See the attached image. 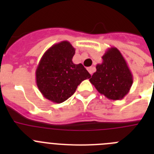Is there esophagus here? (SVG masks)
Returning <instances> with one entry per match:
<instances>
[{"mask_svg": "<svg viewBox=\"0 0 154 154\" xmlns=\"http://www.w3.org/2000/svg\"><path fill=\"white\" fill-rule=\"evenodd\" d=\"M87 70H88V72H89L91 75H92V73H93L94 71H95V69H94L93 67H89L87 68Z\"/></svg>", "mask_w": 154, "mask_h": 154, "instance_id": "obj_1", "label": "esophagus"}]
</instances>
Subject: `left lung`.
Wrapping results in <instances>:
<instances>
[{
	"label": "left lung",
	"mask_w": 154,
	"mask_h": 154,
	"mask_svg": "<svg viewBox=\"0 0 154 154\" xmlns=\"http://www.w3.org/2000/svg\"><path fill=\"white\" fill-rule=\"evenodd\" d=\"M97 64L96 72L89 79L98 92L112 100L122 99L133 82V75L125 58L115 47L108 48Z\"/></svg>",
	"instance_id": "1"
}]
</instances>
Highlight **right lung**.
Segmentation results:
<instances>
[{
    "instance_id": "1",
    "label": "right lung",
    "mask_w": 154,
    "mask_h": 154,
    "mask_svg": "<svg viewBox=\"0 0 154 154\" xmlns=\"http://www.w3.org/2000/svg\"><path fill=\"white\" fill-rule=\"evenodd\" d=\"M75 52L70 42L62 41L45 52L37 67V86L43 96L53 103L67 100L82 82L91 77L81 63H73Z\"/></svg>"
}]
</instances>
